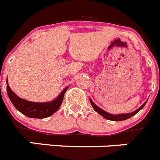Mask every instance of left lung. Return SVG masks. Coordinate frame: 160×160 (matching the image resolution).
Masks as SVG:
<instances>
[{
	"label": "left lung",
	"instance_id": "8db88e82",
	"mask_svg": "<svg viewBox=\"0 0 160 160\" xmlns=\"http://www.w3.org/2000/svg\"><path fill=\"white\" fill-rule=\"evenodd\" d=\"M90 102L91 104L92 105V107H93L94 110H95V111L97 112V113H98V114H100V115H102V117L108 119V120H111V121H123V120H126V119L129 118H131L132 116L135 115L137 113H138L140 110H141V109L143 108V107H144V105L146 104L145 102L144 104H143L142 106H141V107L139 109H137V110H135L134 112H132V113H130V114H118V115H113V114H109V113H107V112L104 111L103 110H102L101 108H99L98 107H97L96 105H95V103L93 102V101L92 100V99H90Z\"/></svg>",
	"mask_w": 160,
	"mask_h": 160
}]
</instances>
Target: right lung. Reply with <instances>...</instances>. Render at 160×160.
Returning <instances> with one entry per match:
<instances>
[{"label":"right lung","mask_w":160,"mask_h":160,"mask_svg":"<svg viewBox=\"0 0 160 160\" xmlns=\"http://www.w3.org/2000/svg\"><path fill=\"white\" fill-rule=\"evenodd\" d=\"M67 88L64 89L62 92L60 94L58 98L50 102H34L27 101L25 99L18 97L10 88L9 85L7 80V92L9 97L10 100L12 102L16 110L21 112L22 114L26 115L27 117L31 118H45L51 116L59 109L63 101L64 95L66 92Z\"/></svg>","instance_id":"1"}]
</instances>
